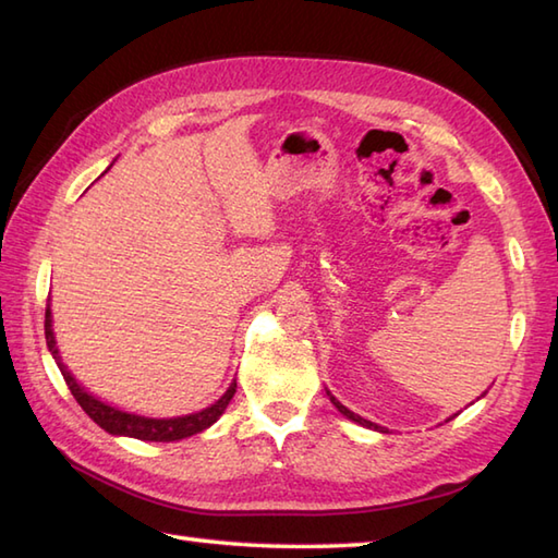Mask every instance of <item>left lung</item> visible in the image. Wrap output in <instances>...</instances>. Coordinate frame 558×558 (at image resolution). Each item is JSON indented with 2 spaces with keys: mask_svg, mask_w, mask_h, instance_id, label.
Listing matches in <instances>:
<instances>
[{
  "mask_svg": "<svg viewBox=\"0 0 558 558\" xmlns=\"http://www.w3.org/2000/svg\"><path fill=\"white\" fill-rule=\"evenodd\" d=\"M326 395H329V397H331V391H326ZM331 403H333V407H336L338 411H341V413H343V416H345V418H351V421H355V423H360V425H365V428H375V430H379V433H389V430H385V428H381V425H375V423H369V421H365V418H360V416H357V413H353L351 409H345V407H343V403H341V401H338L336 397H331Z\"/></svg>",
  "mask_w": 558,
  "mask_h": 558,
  "instance_id": "obj_1",
  "label": "left lung"
}]
</instances>
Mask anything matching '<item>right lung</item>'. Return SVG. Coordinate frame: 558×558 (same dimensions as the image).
Instances as JSON below:
<instances>
[{"label":"right lung","mask_w":558,"mask_h":558,"mask_svg":"<svg viewBox=\"0 0 558 558\" xmlns=\"http://www.w3.org/2000/svg\"><path fill=\"white\" fill-rule=\"evenodd\" d=\"M46 341H48V351L52 353L54 363H58L60 373H62L64 381H68V387L72 391V397L76 399V403H80V407L86 411V416H89L96 425H101V428L111 435H128V438L151 440V442H173V440L191 438V435L210 428V425L222 416L227 403L232 401L234 391H236V381H232L229 389L213 403V407H207L198 413H189V416H177V418H145V416H137V413L120 411V409L108 407V403H104V401H98L80 385V381L72 377L68 365L62 363L58 345H54L50 304L46 310Z\"/></svg>","instance_id":"1"}]
</instances>
